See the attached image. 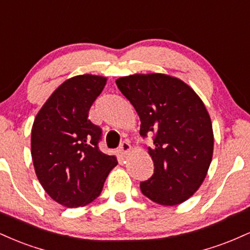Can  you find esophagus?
<instances>
[{"mask_svg":"<svg viewBox=\"0 0 250 250\" xmlns=\"http://www.w3.org/2000/svg\"><path fill=\"white\" fill-rule=\"evenodd\" d=\"M131 151V146L129 145V142L123 141L120 146V153L122 155H128Z\"/></svg>","mask_w":250,"mask_h":250,"instance_id":"1","label":"esophagus"}]
</instances>
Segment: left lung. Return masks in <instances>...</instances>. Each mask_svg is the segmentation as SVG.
<instances>
[{
    "mask_svg": "<svg viewBox=\"0 0 250 250\" xmlns=\"http://www.w3.org/2000/svg\"><path fill=\"white\" fill-rule=\"evenodd\" d=\"M141 120L140 135L154 133L148 153L154 174L142 194L162 206L187 201L208 173L214 135L206 105L187 83L166 74H135L116 80Z\"/></svg>",
    "mask_w": 250,
    "mask_h": 250,
    "instance_id": "left-lung-1",
    "label": "left lung"
}]
</instances>
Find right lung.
I'll use <instances>...</instances> for the list:
<instances>
[{
    "label": "right lung",
    "mask_w": 250,
    "mask_h": 250,
    "mask_svg": "<svg viewBox=\"0 0 250 250\" xmlns=\"http://www.w3.org/2000/svg\"><path fill=\"white\" fill-rule=\"evenodd\" d=\"M107 79L74 76L51 94L31 129V157L47 194L68 208L82 207L101 194L117 165L115 156L99 149L102 130L88 119L89 109Z\"/></svg>",
    "instance_id": "1"
}]
</instances>
